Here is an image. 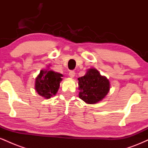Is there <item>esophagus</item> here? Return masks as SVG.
I'll use <instances>...</instances> for the list:
<instances>
[{
    "label": "esophagus",
    "instance_id": "1",
    "mask_svg": "<svg viewBox=\"0 0 148 148\" xmlns=\"http://www.w3.org/2000/svg\"><path fill=\"white\" fill-rule=\"evenodd\" d=\"M69 76H70L71 78H73L75 76V72H74V71H70L69 73Z\"/></svg>",
    "mask_w": 148,
    "mask_h": 148
}]
</instances>
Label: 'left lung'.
<instances>
[{"label":"left lung","instance_id":"obj_1","mask_svg":"<svg viewBox=\"0 0 148 148\" xmlns=\"http://www.w3.org/2000/svg\"><path fill=\"white\" fill-rule=\"evenodd\" d=\"M79 98L93 104L102 100L110 90V82L96 69H89L85 76L79 79Z\"/></svg>","mask_w":148,"mask_h":148}]
</instances>
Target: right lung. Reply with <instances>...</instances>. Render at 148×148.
Masks as SVG:
<instances>
[{
    "label": "right lung",
    "mask_w": 148,
    "mask_h": 148,
    "mask_svg": "<svg viewBox=\"0 0 148 148\" xmlns=\"http://www.w3.org/2000/svg\"><path fill=\"white\" fill-rule=\"evenodd\" d=\"M62 75L52 70H41L35 79V90L40 96L50 99L55 95L60 87Z\"/></svg>",
    "instance_id": "right-lung-1"
}]
</instances>
